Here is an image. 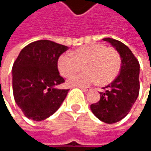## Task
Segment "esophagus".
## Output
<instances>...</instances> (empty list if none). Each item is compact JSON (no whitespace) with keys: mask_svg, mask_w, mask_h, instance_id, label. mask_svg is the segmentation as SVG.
<instances>
[{"mask_svg":"<svg viewBox=\"0 0 151 151\" xmlns=\"http://www.w3.org/2000/svg\"><path fill=\"white\" fill-rule=\"evenodd\" d=\"M83 92H85V93H86V92H88V91H90L91 89H90V87H84V86H80L79 87Z\"/></svg>","mask_w":151,"mask_h":151,"instance_id":"esophagus-1","label":"esophagus"}]
</instances>
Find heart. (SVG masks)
Wrapping results in <instances>:
<instances>
[{
	"label": "heart",
	"instance_id": "1",
	"mask_svg": "<svg viewBox=\"0 0 151 151\" xmlns=\"http://www.w3.org/2000/svg\"><path fill=\"white\" fill-rule=\"evenodd\" d=\"M122 60L118 51L104 45L93 44L79 47L71 54H62L58 60L61 75L71 77L83 68L86 72L72 77L68 80L71 86H87L100 82L106 85L120 73Z\"/></svg>",
	"mask_w": 151,
	"mask_h": 151
}]
</instances>
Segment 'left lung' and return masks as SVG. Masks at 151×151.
<instances>
[{"mask_svg":"<svg viewBox=\"0 0 151 151\" xmlns=\"http://www.w3.org/2000/svg\"><path fill=\"white\" fill-rule=\"evenodd\" d=\"M103 40L118 51L122 66L120 74L103 88L105 89L103 93H100V101L90 107L99 120L111 124L123 119L136 102L140 89V65L129 48L123 43L109 37Z\"/></svg>","mask_w":151,"mask_h":151,"instance_id":"8db88e82","label":"left lung"}]
</instances>
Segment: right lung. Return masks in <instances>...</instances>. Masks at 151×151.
<instances>
[{
  "mask_svg": "<svg viewBox=\"0 0 151 151\" xmlns=\"http://www.w3.org/2000/svg\"><path fill=\"white\" fill-rule=\"evenodd\" d=\"M67 50V46L50 40H38L19 53L12 67L13 93L27 118L44 121L65 101L69 90L58 88L65 82L58 70V60Z\"/></svg>",
  "mask_w": 151,
  "mask_h": 151,
  "instance_id": "obj_1",
  "label": "right lung"
}]
</instances>
